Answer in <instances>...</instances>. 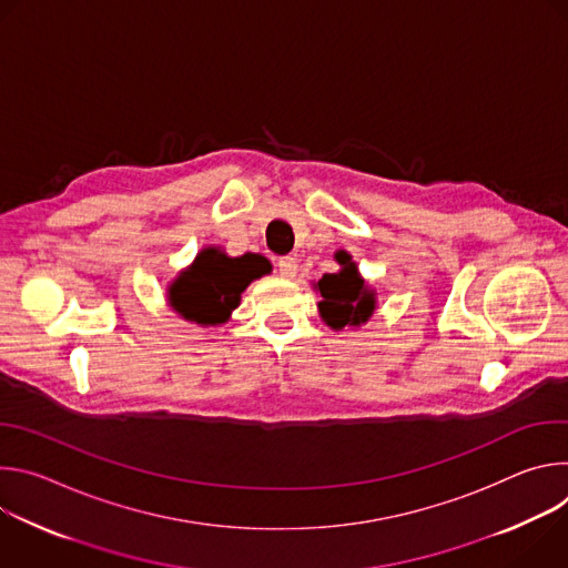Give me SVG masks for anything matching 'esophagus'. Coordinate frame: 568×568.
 <instances>
[{
    "label": "esophagus",
    "instance_id": "esophagus-1",
    "mask_svg": "<svg viewBox=\"0 0 568 568\" xmlns=\"http://www.w3.org/2000/svg\"><path fill=\"white\" fill-rule=\"evenodd\" d=\"M278 272H281L283 278H294V276H296V258L283 256V258L278 261Z\"/></svg>",
    "mask_w": 568,
    "mask_h": 568
}]
</instances>
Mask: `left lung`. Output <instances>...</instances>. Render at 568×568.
<instances>
[{"label": "left lung", "mask_w": 568, "mask_h": 568, "mask_svg": "<svg viewBox=\"0 0 568 568\" xmlns=\"http://www.w3.org/2000/svg\"><path fill=\"white\" fill-rule=\"evenodd\" d=\"M335 261L339 263V272L323 274V278L312 283V287L316 294H321V321L331 331L339 333L344 328L353 331L364 326L377 307V294L364 281L357 263L348 252H335Z\"/></svg>", "instance_id": "left-lung-1"}]
</instances>
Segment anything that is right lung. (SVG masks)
Here are the masks:
<instances>
[{"mask_svg": "<svg viewBox=\"0 0 568 568\" xmlns=\"http://www.w3.org/2000/svg\"><path fill=\"white\" fill-rule=\"evenodd\" d=\"M270 272L272 265L261 254L233 258L222 247H204L169 285V305L202 328L222 326L240 305L242 292Z\"/></svg>", "mask_w": 568, "mask_h": 568, "instance_id": "obj_1", "label": "right lung"}]
</instances>
